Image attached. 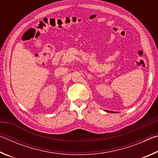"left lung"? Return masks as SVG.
<instances>
[{
    "label": "left lung",
    "mask_w": 158,
    "mask_h": 158,
    "mask_svg": "<svg viewBox=\"0 0 158 158\" xmlns=\"http://www.w3.org/2000/svg\"><path fill=\"white\" fill-rule=\"evenodd\" d=\"M106 112H109V113H118V112H114V111H108V110H105Z\"/></svg>",
    "instance_id": "1"
}]
</instances>
